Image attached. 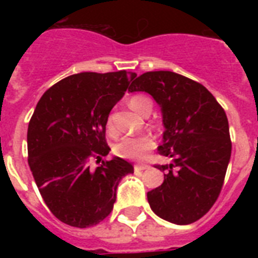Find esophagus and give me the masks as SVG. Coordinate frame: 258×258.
<instances>
[{
    "label": "esophagus",
    "instance_id": "1",
    "mask_svg": "<svg viewBox=\"0 0 258 258\" xmlns=\"http://www.w3.org/2000/svg\"><path fill=\"white\" fill-rule=\"evenodd\" d=\"M134 169H135V171H143V170L149 169V165H143V163L142 165H135Z\"/></svg>",
    "mask_w": 258,
    "mask_h": 258
}]
</instances>
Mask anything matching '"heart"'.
<instances>
[{"mask_svg": "<svg viewBox=\"0 0 258 258\" xmlns=\"http://www.w3.org/2000/svg\"><path fill=\"white\" fill-rule=\"evenodd\" d=\"M130 108L141 115H149L153 109V103L145 95H134L128 99ZM107 127L111 128V116L107 120ZM154 147V139L147 134L138 135V137H128L121 139L115 146V153L121 158L131 159V161H141L146 157V154Z\"/></svg>", "mask_w": 258, "mask_h": 258, "instance_id": "obj_1", "label": "heart"}]
</instances>
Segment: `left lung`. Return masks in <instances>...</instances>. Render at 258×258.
I'll use <instances>...</instances> for the list:
<instances>
[{"instance_id":"left-lung-1","label":"left lung","mask_w":258,"mask_h":258,"mask_svg":"<svg viewBox=\"0 0 258 258\" xmlns=\"http://www.w3.org/2000/svg\"><path fill=\"white\" fill-rule=\"evenodd\" d=\"M130 92L150 93L162 109L163 141L158 151L172 163L159 187L147 192L163 220L188 225L204 217L220 196L232 142L224 108L202 84L170 71H154L133 82Z\"/></svg>"}]
</instances>
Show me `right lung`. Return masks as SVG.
<instances>
[{"label":"right lung","instance_id":"1","mask_svg":"<svg viewBox=\"0 0 258 258\" xmlns=\"http://www.w3.org/2000/svg\"><path fill=\"white\" fill-rule=\"evenodd\" d=\"M137 75L82 72L62 79L38 100L28 125V162L42 200L57 220L75 228L97 225L112 212L116 188L134 167L111 161L105 124ZM102 163L96 169L90 161Z\"/></svg>","mask_w":258,"mask_h":258}]
</instances>
